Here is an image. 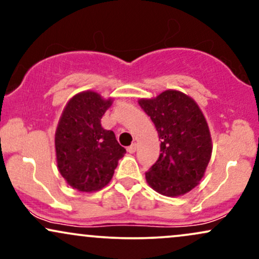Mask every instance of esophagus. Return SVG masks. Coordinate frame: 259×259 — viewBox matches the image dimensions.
<instances>
[{
  "label": "esophagus",
  "mask_w": 259,
  "mask_h": 259,
  "mask_svg": "<svg viewBox=\"0 0 259 259\" xmlns=\"http://www.w3.org/2000/svg\"><path fill=\"white\" fill-rule=\"evenodd\" d=\"M136 147H138V145H136L135 142H134V144H132L129 147L126 148V151H127V152H129V153H134V152H135V151H136Z\"/></svg>",
  "instance_id": "1"
}]
</instances>
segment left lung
<instances>
[{
	"instance_id": "obj_1",
	"label": "left lung",
	"mask_w": 259,
	"mask_h": 259,
	"mask_svg": "<svg viewBox=\"0 0 259 259\" xmlns=\"http://www.w3.org/2000/svg\"><path fill=\"white\" fill-rule=\"evenodd\" d=\"M139 105L153 121L160 139L159 158L146 173L160 195L177 197L198 185L212 156V138L203 113L187 95L167 90Z\"/></svg>"
}]
</instances>
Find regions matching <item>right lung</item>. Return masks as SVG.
Instances as JSON below:
<instances>
[{"mask_svg":"<svg viewBox=\"0 0 259 259\" xmlns=\"http://www.w3.org/2000/svg\"><path fill=\"white\" fill-rule=\"evenodd\" d=\"M95 91L76 94L68 101L55 134L59 173L81 192L99 191L112 179L118 160L126 152L101 118L112 105Z\"/></svg>","mask_w":259,"mask_h":259,"instance_id":"obj_1","label":"right lung"}]
</instances>
